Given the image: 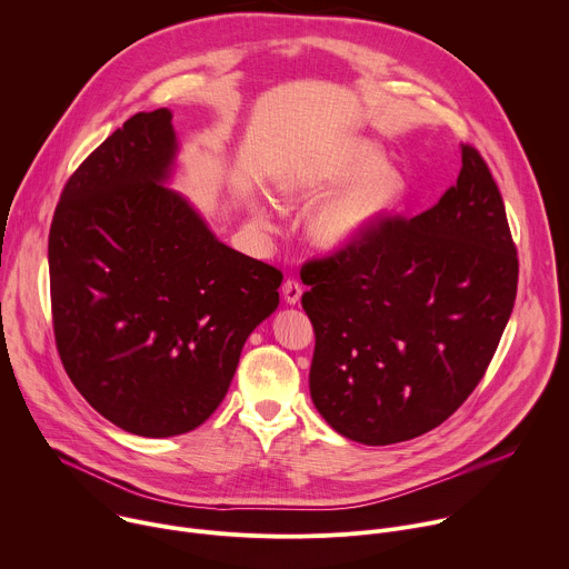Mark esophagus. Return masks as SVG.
Here are the masks:
<instances>
[{"mask_svg": "<svg viewBox=\"0 0 569 569\" xmlns=\"http://www.w3.org/2000/svg\"><path fill=\"white\" fill-rule=\"evenodd\" d=\"M301 292H303V288H301L299 281L288 279V281L283 283V299H286L288 303H297V301L301 299Z\"/></svg>", "mask_w": 569, "mask_h": 569, "instance_id": "obj_1", "label": "esophagus"}]
</instances>
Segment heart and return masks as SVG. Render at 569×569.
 <instances>
[{
	"label": "heart",
	"instance_id": "b5f03b06",
	"mask_svg": "<svg viewBox=\"0 0 569 569\" xmlns=\"http://www.w3.org/2000/svg\"><path fill=\"white\" fill-rule=\"evenodd\" d=\"M385 164V152L371 141H349L321 164L283 180L279 191L288 202H295L321 189L347 187L323 202L310 220V233L321 248L347 250L362 242L387 218L402 193V178ZM250 211L261 229H274L266 202L254 200Z\"/></svg>",
	"mask_w": 569,
	"mask_h": 569
}]
</instances>
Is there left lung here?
<instances>
[{
  "label": "left lung",
  "instance_id": "8db88e82",
  "mask_svg": "<svg viewBox=\"0 0 569 569\" xmlns=\"http://www.w3.org/2000/svg\"><path fill=\"white\" fill-rule=\"evenodd\" d=\"M310 398L342 437L389 446L441 426L483 378L518 290L500 189L461 143L457 184L415 216L301 268Z\"/></svg>",
  "mask_w": 569,
  "mask_h": 569
}]
</instances>
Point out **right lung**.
Masks as SVG:
<instances>
[{"instance_id": "add662e5", "label": "right lung", "mask_w": 569, "mask_h": 569, "mask_svg": "<svg viewBox=\"0 0 569 569\" xmlns=\"http://www.w3.org/2000/svg\"><path fill=\"white\" fill-rule=\"evenodd\" d=\"M167 108L117 128L67 180L49 231L56 347L92 408L139 437H176L222 402L283 274L220 242L164 187Z\"/></svg>"}]
</instances>
